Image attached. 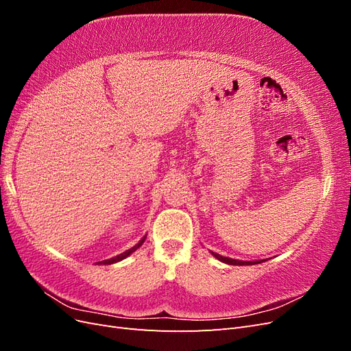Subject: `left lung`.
Returning a JSON list of instances; mask_svg holds the SVG:
<instances>
[{
  "label": "left lung",
  "instance_id": "1",
  "mask_svg": "<svg viewBox=\"0 0 351 351\" xmlns=\"http://www.w3.org/2000/svg\"><path fill=\"white\" fill-rule=\"evenodd\" d=\"M212 253V256L214 258H217L218 261H221V262H224V263H227V265H239V267H243V265H258V263H262V262H265L267 259H263V261H237V259H232V258H227V256H222V254H219V253H215V252H210Z\"/></svg>",
  "mask_w": 351,
  "mask_h": 351
}]
</instances>
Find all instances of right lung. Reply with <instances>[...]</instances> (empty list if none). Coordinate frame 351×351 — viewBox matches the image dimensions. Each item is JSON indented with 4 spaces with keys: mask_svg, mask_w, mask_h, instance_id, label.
<instances>
[{
    "mask_svg": "<svg viewBox=\"0 0 351 351\" xmlns=\"http://www.w3.org/2000/svg\"><path fill=\"white\" fill-rule=\"evenodd\" d=\"M145 239H146V236H143L141 240H139V243L137 244H134V246L132 247V249H129V250H125V252H123V253H120V254H117V256H114V258H110V259H105V261H101V262H98V265H112V263H117V262H120V261H123V259H125L127 256H130V254L133 253V252H136L137 249H139L142 244H143V241H145Z\"/></svg>",
    "mask_w": 351,
    "mask_h": 351,
    "instance_id": "right-lung-1",
    "label": "right lung"
}]
</instances>
